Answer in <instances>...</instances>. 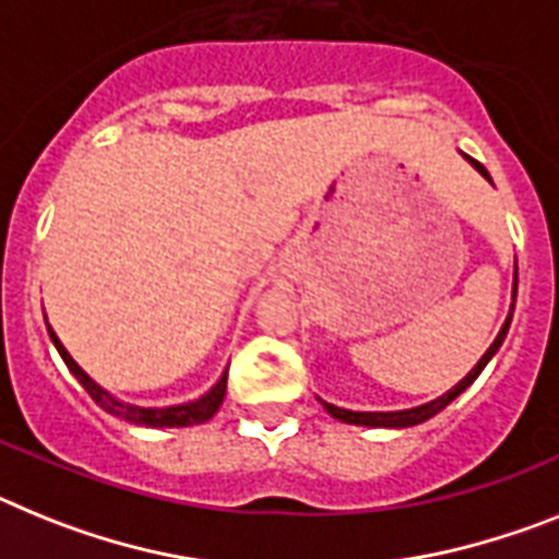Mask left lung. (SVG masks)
Masks as SVG:
<instances>
[{
    "label": "left lung",
    "mask_w": 559,
    "mask_h": 559,
    "mask_svg": "<svg viewBox=\"0 0 559 559\" xmlns=\"http://www.w3.org/2000/svg\"><path fill=\"white\" fill-rule=\"evenodd\" d=\"M464 157H467V154H464ZM467 159L475 165V168H478V174H484V177L489 179L487 168H484V165L478 163V159H473V157H467ZM489 182H492V179H489ZM514 295H518V273H514ZM512 309H514V304H512ZM509 323H512V312H509L507 323H503V329H501V332H498V337H495L492 346H489L487 354H484L481 360H478V366H475L473 371H469L467 377H464V380H461L459 385L453 388V391H448V394L439 396V400L427 402V405L411 407V411H396V414H357V411H346V407L329 405V402H323V400H320V402H323V407H326V411L334 416V419L348 421V425H366V427H411V425H419V421L430 419V416H436V414H439V411H444V407H448L450 402H453L455 396H459L461 391H464V388L473 385L475 377H478V373L484 371V366H487V362H489V357H492V354L498 352V348H501L503 337H507V332H509Z\"/></svg>",
    "instance_id": "8db88e82"
}]
</instances>
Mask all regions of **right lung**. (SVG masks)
<instances>
[{
    "label": "right lung",
    "instance_id": "right-lung-1",
    "mask_svg": "<svg viewBox=\"0 0 559 559\" xmlns=\"http://www.w3.org/2000/svg\"><path fill=\"white\" fill-rule=\"evenodd\" d=\"M47 332H50V340L56 343L58 354H61V360L67 362V368H70L72 373H75V380L84 385L86 394L92 396V400L98 402L100 407H104L106 414L111 416H120V419L126 421H134V425H145V427H188V425H199V421H207L211 419L216 411H219L222 400H225V391H227V371L222 373V380L216 382V385L207 391L202 400L197 402H188V405H174V407H134V405H126V402H118L115 396H109L100 385H95V382L90 380L84 373V368L78 366L75 360H72L70 354H67V348L61 346V340L56 337V332H52L50 326H47Z\"/></svg>",
    "mask_w": 559,
    "mask_h": 559
}]
</instances>
